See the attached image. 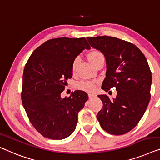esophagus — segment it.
I'll use <instances>...</instances> for the list:
<instances>
[{
    "mask_svg": "<svg viewBox=\"0 0 160 160\" xmlns=\"http://www.w3.org/2000/svg\"><path fill=\"white\" fill-rule=\"evenodd\" d=\"M95 96V95H94V94H88V98H89L90 99H92V98H94Z\"/></svg>",
    "mask_w": 160,
    "mask_h": 160,
    "instance_id": "1",
    "label": "esophagus"
}]
</instances>
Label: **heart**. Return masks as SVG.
<instances>
[{"label":"heart","instance_id":"1","mask_svg":"<svg viewBox=\"0 0 160 160\" xmlns=\"http://www.w3.org/2000/svg\"><path fill=\"white\" fill-rule=\"evenodd\" d=\"M88 57H89V59L90 61L91 62V63L92 65H94L95 62H96L100 57H103V55L98 51H92L91 52H90L89 56ZM78 60H79V58H78V57H75V59H74L72 62V72H75V71L76 70V67H77V65L78 63ZM76 88H77V89L82 90V91L92 92H94L95 89H96V82H95V81L92 80H81L76 84Z\"/></svg>","mask_w":160,"mask_h":160}]
</instances>
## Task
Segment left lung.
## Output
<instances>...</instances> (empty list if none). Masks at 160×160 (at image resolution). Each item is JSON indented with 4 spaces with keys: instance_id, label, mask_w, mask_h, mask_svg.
<instances>
[{
    "instance_id": "8db88e82",
    "label": "left lung",
    "mask_w": 160,
    "mask_h": 160,
    "mask_svg": "<svg viewBox=\"0 0 160 160\" xmlns=\"http://www.w3.org/2000/svg\"><path fill=\"white\" fill-rule=\"evenodd\" d=\"M90 46L100 50L106 61L102 89L116 88L117 95L111 100L99 95L103 108L97 119L103 130L121 135L132 130L141 120L151 98L152 72L146 57L137 46L116 37H87Z\"/></svg>"
}]
</instances>
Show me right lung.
Returning a JSON list of instances; mask_svg holds the SVG:
<instances>
[{
	"label": "right lung",
	"instance_id": "right-lung-1",
	"mask_svg": "<svg viewBox=\"0 0 160 160\" xmlns=\"http://www.w3.org/2000/svg\"><path fill=\"white\" fill-rule=\"evenodd\" d=\"M85 49L90 47L84 37L52 39L36 49L26 64L22 104L30 122L43 137L63 139L75 129L88 94L75 90L65 98L60 95L72 76L73 60Z\"/></svg>",
	"mask_w": 160,
	"mask_h": 160
}]
</instances>
